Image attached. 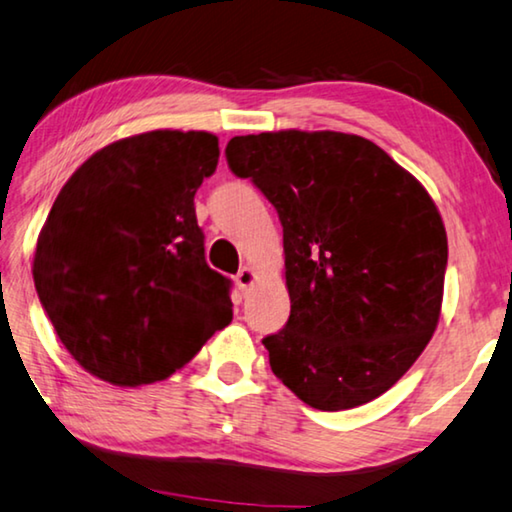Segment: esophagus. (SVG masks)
I'll return each mask as SVG.
<instances>
[{"label":"esophagus","mask_w":512,"mask_h":512,"mask_svg":"<svg viewBox=\"0 0 512 512\" xmlns=\"http://www.w3.org/2000/svg\"><path fill=\"white\" fill-rule=\"evenodd\" d=\"M254 281H256V272L251 270V267H247V265L242 267L238 274H235V286H238V290H240L242 295H245L247 290L254 286Z\"/></svg>","instance_id":"1"}]
</instances>
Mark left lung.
<instances>
[{
  "label": "left lung",
  "instance_id": "8db88e82",
  "mask_svg": "<svg viewBox=\"0 0 512 512\" xmlns=\"http://www.w3.org/2000/svg\"><path fill=\"white\" fill-rule=\"evenodd\" d=\"M226 162L283 226L290 316L263 338L272 373L322 412L371 403L435 334L448 245L419 180L343 132L233 137Z\"/></svg>",
  "mask_w": 512,
  "mask_h": 512
}]
</instances>
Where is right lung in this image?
Returning a JSON list of instances; mask_svg holds the SVG:
<instances>
[{
	"mask_svg": "<svg viewBox=\"0 0 512 512\" xmlns=\"http://www.w3.org/2000/svg\"><path fill=\"white\" fill-rule=\"evenodd\" d=\"M210 132L155 130L91 155L38 235L34 283L84 371L116 387L164 380L233 318L206 263L194 194L217 169Z\"/></svg>",
	"mask_w": 512,
	"mask_h": 512,
	"instance_id": "1",
	"label": "right lung"
}]
</instances>
